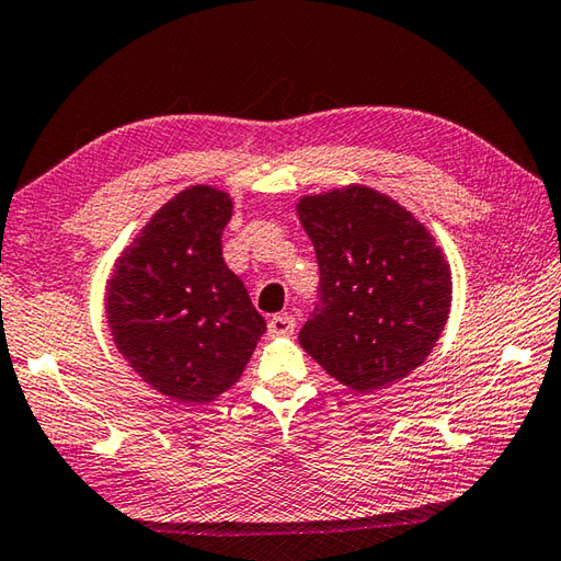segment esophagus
Here are the masks:
<instances>
[{
  "label": "esophagus",
  "instance_id": "esophagus-1",
  "mask_svg": "<svg viewBox=\"0 0 561 561\" xmlns=\"http://www.w3.org/2000/svg\"><path fill=\"white\" fill-rule=\"evenodd\" d=\"M295 332V317L293 314H273L268 320V334L271 336H288Z\"/></svg>",
  "mask_w": 561,
  "mask_h": 561
}]
</instances>
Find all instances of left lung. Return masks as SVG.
I'll return each mask as SVG.
<instances>
[{
  "instance_id": "obj_1",
  "label": "left lung",
  "mask_w": 561,
  "mask_h": 561,
  "mask_svg": "<svg viewBox=\"0 0 561 561\" xmlns=\"http://www.w3.org/2000/svg\"><path fill=\"white\" fill-rule=\"evenodd\" d=\"M298 215L320 266L305 352L358 393L415 371L451 308V273L430 231L366 185L302 197Z\"/></svg>"
}]
</instances>
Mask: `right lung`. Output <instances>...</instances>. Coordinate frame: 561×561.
<instances>
[{
    "instance_id": "add662e5",
    "label": "right lung",
    "mask_w": 561,
    "mask_h": 561,
    "mask_svg": "<svg viewBox=\"0 0 561 561\" xmlns=\"http://www.w3.org/2000/svg\"><path fill=\"white\" fill-rule=\"evenodd\" d=\"M231 199L195 185L151 217L116 261L107 290L114 344L178 403H209L239 380L266 320L221 259Z\"/></svg>"
}]
</instances>
